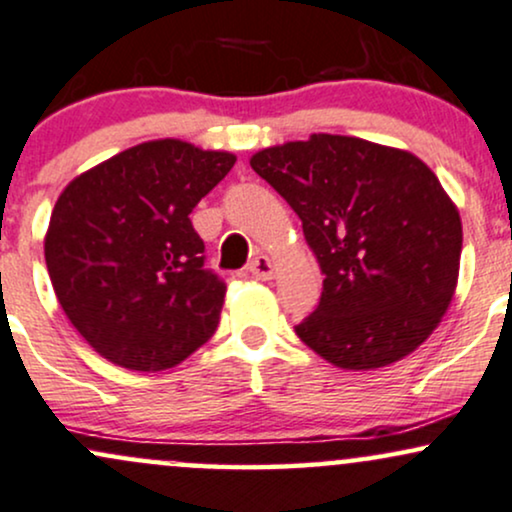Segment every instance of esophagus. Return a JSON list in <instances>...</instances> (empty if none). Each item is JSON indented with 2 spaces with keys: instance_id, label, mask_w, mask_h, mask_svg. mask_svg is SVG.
<instances>
[{
  "instance_id": "34e87169",
  "label": "esophagus",
  "mask_w": 512,
  "mask_h": 512,
  "mask_svg": "<svg viewBox=\"0 0 512 512\" xmlns=\"http://www.w3.org/2000/svg\"><path fill=\"white\" fill-rule=\"evenodd\" d=\"M250 274L255 276V279H262V281L274 279V262L269 260L267 255H257L250 264Z\"/></svg>"
}]
</instances>
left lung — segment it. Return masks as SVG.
I'll return each mask as SVG.
<instances>
[{"mask_svg": "<svg viewBox=\"0 0 512 512\" xmlns=\"http://www.w3.org/2000/svg\"><path fill=\"white\" fill-rule=\"evenodd\" d=\"M250 166L303 221L324 274L300 341L353 372L420 348L451 305L463 250L434 171L408 150L329 133L264 147Z\"/></svg>", "mask_w": 512, "mask_h": 512, "instance_id": "left-lung-1", "label": "left lung"}]
</instances>
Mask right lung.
I'll use <instances>...</instances> for the list:
<instances>
[{
  "instance_id": "1",
  "label": "right lung",
  "mask_w": 512,
  "mask_h": 512,
  "mask_svg": "<svg viewBox=\"0 0 512 512\" xmlns=\"http://www.w3.org/2000/svg\"><path fill=\"white\" fill-rule=\"evenodd\" d=\"M233 164L231 152L150 140L61 190L47 272L64 315L109 362L162 372L217 331L226 286L205 269L190 212Z\"/></svg>"
}]
</instances>
